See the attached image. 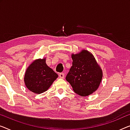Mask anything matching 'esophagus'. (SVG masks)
I'll return each mask as SVG.
<instances>
[{"label":"esophagus","instance_id":"34e87169","mask_svg":"<svg viewBox=\"0 0 130 130\" xmlns=\"http://www.w3.org/2000/svg\"><path fill=\"white\" fill-rule=\"evenodd\" d=\"M59 77H60V78H62V79L64 78L65 74L63 73H60L59 74Z\"/></svg>","mask_w":130,"mask_h":130}]
</instances>
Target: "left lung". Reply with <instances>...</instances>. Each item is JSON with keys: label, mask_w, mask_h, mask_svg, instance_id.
<instances>
[{"label": "left lung", "mask_w": 130, "mask_h": 130, "mask_svg": "<svg viewBox=\"0 0 130 130\" xmlns=\"http://www.w3.org/2000/svg\"><path fill=\"white\" fill-rule=\"evenodd\" d=\"M72 65L66 80L74 92L81 96H86L98 89L101 82L102 71L93 55L86 50L72 54Z\"/></svg>", "instance_id": "1"}]
</instances>
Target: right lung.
<instances>
[{"mask_svg":"<svg viewBox=\"0 0 130 130\" xmlns=\"http://www.w3.org/2000/svg\"><path fill=\"white\" fill-rule=\"evenodd\" d=\"M58 75L45 63V59L34 61L27 69L24 76L27 89L37 94L48 90Z\"/></svg>","mask_w":130,"mask_h":130,"instance_id":"1","label":"right lung"}]
</instances>
